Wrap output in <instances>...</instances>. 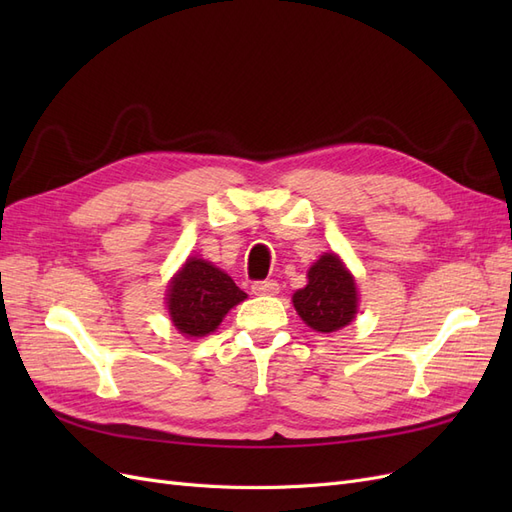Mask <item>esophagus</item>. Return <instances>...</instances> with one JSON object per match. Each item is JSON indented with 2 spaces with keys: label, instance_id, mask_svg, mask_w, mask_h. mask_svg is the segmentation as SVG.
I'll return each instance as SVG.
<instances>
[{
  "label": "esophagus",
  "instance_id": "34e87169",
  "mask_svg": "<svg viewBox=\"0 0 512 512\" xmlns=\"http://www.w3.org/2000/svg\"><path fill=\"white\" fill-rule=\"evenodd\" d=\"M252 292H254V294H262V297H271V294L280 292V284H277L275 280L254 282V284H252Z\"/></svg>",
  "mask_w": 512,
  "mask_h": 512
}]
</instances>
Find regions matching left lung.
<instances>
[{
	"label": "left lung",
	"mask_w": 512,
	"mask_h": 512,
	"mask_svg": "<svg viewBox=\"0 0 512 512\" xmlns=\"http://www.w3.org/2000/svg\"><path fill=\"white\" fill-rule=\"evenodd\" d=\"M301 320L318 333L344 329L359 309L352 273L337 254H322L307 271V286L292 294Z\"/></svg>",
	"instance_id": "1"
}]
</instances>
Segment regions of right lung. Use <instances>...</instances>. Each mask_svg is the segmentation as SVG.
Masks as SVG:
<instances>
[{"instance_id": "right-lung-1", "label": "right lung", "mask_w": 512, "mask_h": 512, "mask_svg": "<svg viewBox=\"0 0 512 512\" xmlns=\"http://www.w3.org/2000/svg\"><path fill=\"white\" fill-rule=\"evenodd\" d=\"M247 294L211 262L190 256L166 290L168 316L185 337H205L220 327Z\"/></svg>"}]
</instances>
